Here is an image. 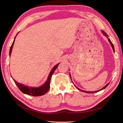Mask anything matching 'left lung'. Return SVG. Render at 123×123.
Here are the masks:
<instances>
[{"label": "left lung", "instance_id": "1", "mask_svg": "<svg viewBox=\"0 0 123 123\" xmlns=\"http://www.w3.org/2000/svg\"><path fill=\"white\" fill-rule=\"evenodd\" d=\"M102 33L103 34V35H104V36H105L107 38V39H108V41H109V43H110V44H111V47H112V49H113V52H114V46H113V43H112L111 42V40H110V39L108 38V34H107V33L105 32H104V31H103V30H102ZM70 78H71V74H70ZM109 84V83H108L106 85H105V86H104L102 89H99V90H97V91H84V90H81V89H80V88H79L78 87H76L75 85V86L76 87V88L78 89V90H79L80 91H81V92H85V93H96V92H99V91H100V90H103V89H104L105 88H106L108 86V85Z\"/></svg>", "mask_w": 123, "mask_h": 123}]
</instances>
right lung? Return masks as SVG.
Instances as JSON below:
<instances>
[{
  "mask_svg": "<svg viewBox=\"0 0 123 123\" xmlns=\"http://www.w3.org/2000/svg\"><path fill=\"white\" fill-rule=\"evenodd\" d=\"M19 33V32H18ZM18 33L16 35L15 37L13 42L12 44V45L11 46L10 48V52H9V55L10 56H11V52H12V48L14 45V42H15V38L17 34H18ZM59 64H57V65H56L52 69L51 71H50L49 76L48 77V79L46 81V82L44 83L43 85L40 86L38 87H29L27 86L24 85V84H21L20 83H19L17 81H16L14 79L13 80L14 81L15 83V84L17 85V86L19 88V90L23 93H25V94H27L29 95H32V96H39L44 95V94H46V93L48 91V90H49L50 88V80L51 79V76L52 75V74L54 73L55 71V70H56L57 68V67L58 66Z\"/></svg>",
  "mask_w": 123,
  "mask_h": 123,
  "instance_id": "add662e5",
  "label": "right lung"
}]
</instances>
